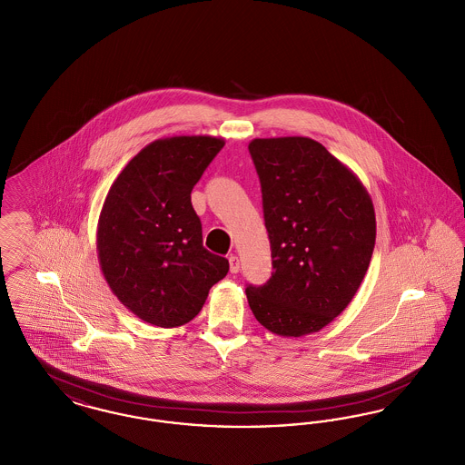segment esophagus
Here are the masks:
<instances>
[{"label":"esophagus","instance_id":"obj_1","mask_svg":"<svg viewBox=\"0 0 465 465\" xmlns=\"http://www.w3.org/2000/svg\"><path fill=\"white\" fill-rule=\"evenodd\" d=\"M228 262H230V272H232V273H239V270H241V263H239V258H237L235 254H232V256L228 258Z\"/></svg>","mask_w":465,"mask_h":465}]
</instances>
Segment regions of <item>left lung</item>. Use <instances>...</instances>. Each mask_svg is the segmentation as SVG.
I'll list each match as a JSON object with an SVG mask.
<instances>
[{"label":"left lung","instance_id":"obj_1","mask_svg":"<svg viewBox=\"0 0 465 465\" xmlns=\"http://www.w3.org/2000/svg\"><path fill=\"white\" fill-rule=\"evenodd\" d=\"M273 272L245 289L258 322L279 336L321 331L349 307L375 249L373 200L354 173L302 135L252 139Z\"/></svg>","mask_w":465,"mask_h":465}]
</instances>
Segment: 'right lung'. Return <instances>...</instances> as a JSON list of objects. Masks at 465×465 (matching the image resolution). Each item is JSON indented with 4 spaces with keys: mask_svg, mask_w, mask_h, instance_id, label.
Wrapping results in <instances>:
<instances>
[{
    "mask_svg": "<svg viewBox=\"0 0 465 465\" xmlns=\"http://www.w3.org/2000/svg\"><path fill=\"white\" fill-rule=\"evenodd\" d=\"M224 146L214 135H174L144 146L113 181L97 223L103 275L122 305L158 328L199 313L228 260L202 243L192 190Z\"/></svg>",
    "mask_w": 465,
    "mask_h": 465,
    "instance_id": "obj_1",
    "label": "right lung"
}]
</instances>
